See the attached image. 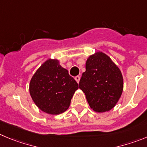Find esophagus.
Returning a JSON list of instances; mask_svg holds the SVG:
<instances>
[{"mask_svg": "<svg viewBox=\"0 0 147 147\" xmlns=\"http://www.w3.org/2000/svg\"><path fill=\"white\" fill-rule=\"evenodd\" d=\"M75 80H76L77 81V83H79V82H80V76H79V75H78V76H76L75 78Z\"/></svg>", "mask_w": 147, "mask_h": 147, "instance_id": "1", "label": "esophagus"}]
</instances>
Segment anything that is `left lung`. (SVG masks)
<instances>
[{
    "instance_id": "obj_1",
    "label": "left lung",
    "mask_w": 147,
    "mask_h": 147,
    "mask_svg": "<svg viewBox=\"0 0 147 147\" xmlns=\"http://www.w3.org/2000/svg\"><path fill=\"white\" fill-rule=\"evenodd\" d=\"M79 88L85 93L93 110L107 112L115 106L121 96L123 75L107 55L97 52L87 59Z\"/></svg>"
}]
</instances>
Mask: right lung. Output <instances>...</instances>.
I'll return each instance as SVG.
<instances>
[{
  "label": "right lung",
  "instance_id": "obj_1",
  "mask_svg": "<svg viewBox=\"0 0 147 147\" xmlns=\"http://www.w3.org/2000/svg\"><path fill=\"white\" fill-rule=\"evenodd\" d=\"M78 83L59 65L57 59L45 61L30 83V94L40 109L51 115L65 112L70 105Z\"/></svg>",
  "mask_w": 147,
  "mask_h": 147
}]
</instances>
